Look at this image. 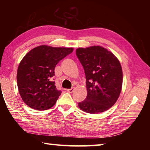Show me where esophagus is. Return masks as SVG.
Returning <instances> with one entry per match:
<instances>
[{"instance_id": "1", "label": "esophagus", "mask_w": 150, "mask_h": 150, "mask_svg": "<svg viewBox=\"0 0 150 150\" xmlns=\"http://www.w3.org/2000/svg\"><path fill=\"white\" fill-rule=\"evenodd\" d=\"M74 88H71V89H68V90H67V91H68V92H69V93H71L72 92L74 91Z\"/></svg>"}]
</instances>
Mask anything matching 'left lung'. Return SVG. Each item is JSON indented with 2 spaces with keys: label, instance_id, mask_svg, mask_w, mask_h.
I'll return each mask as SVG.
<instances>
[{
  "label": "left lung",
  "instance_id": "8db88e82",
  "mask_svg": "<svg viewBox=\"0 0 150 150\" xmlns=\"http://www.w3.org/2000/svg\"><path fill=\"white\" fill-rule=\"evenodd\" d=\"M86 79L87 97L79 107L88 113L109 110L116 103L122 90V70L119 59L100 46L76 50Z\"/></svg>",
  "mask_w": 150,
  "mask_h": 150
}]
</instances>
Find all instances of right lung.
<instances>
[{
	"label": "right lung",
	"instance_id": "1",
	"mask_svg": "<svg viewBox=\"0 0 150 150\" xmlns=\"http://www.w3.org/2000/svg\"><path fill=\"white\" fill-rule=\"evenodd\" d=\"M73 47L41 45L30 50L22 59L17 69L19 93L24 103L37 110H46L55 104L61 91L53 77L60 60L72 53Z\"/></svg>",
	"mask_w": 150,
	"mask_h": 150
}]
</instances>
